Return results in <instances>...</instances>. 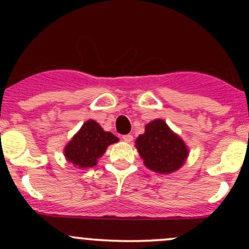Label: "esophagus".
<instances>
[{
    "label": "esophagus",
    "mask_w": 249,
    "mask_h": 249,
    "mask_svg": "<svg viewBox=\"0 0 249 249\" xmlns=\"http://www.w3.org/2000/svg\"><path fill=\"white\" fill-rule=\"evenodd\" d=\"M123 140H124L126 143H130L132 142L134 137H132V135H124V136H123Z\"/></svg>",
    "instance_id": "obj_1"
}]
</instances>
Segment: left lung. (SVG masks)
I'll list each match as a JSON object with an SVG mask.
<instances>
[{"label": "left lung", "mask_w": 249, "mask_h": 249, "mask_svg": "<svg viewBox=\"0 0 249 249\" xmlns=\"http://www.w3.org/2000/svg\"><path fill=\"white\" fill-rule=\"evenodd\" d=\"M135 143L144 166L160 175L176 172L189 157V148L184 141L162 119L148 123L144 134L140 135Z\"/></svg>", "instance_id": "obj_1"}]
</instances>
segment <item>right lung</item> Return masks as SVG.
I'll use <instances>...</instances> for the list:
<instances>
[{"label":"right lung","instance_id":"add662e5","mask_svg":"<svg viewBox=\"0 0 249 249\" xmlns=\"http://www.w3.org/2000/svg\"><path fill=\"white\" fill-rule=\"evenodd\" d=\"M118 141L119 139L112 132L105 131L99 123L89 119L65 145L64 155L67 161L77 169L94 167L108 145Z\"/></svg>","mask_w":249,"mask_h":249}]
</instances>
